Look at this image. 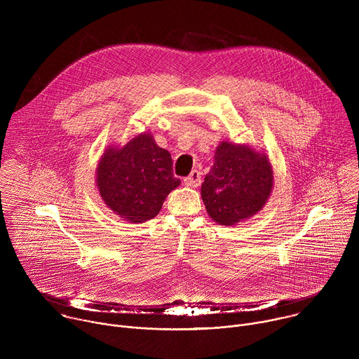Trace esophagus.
<instances>
[{
  "label": "esophagus",
  "mask_w": 359,
  "mask_h": 359,
  "mask_svg": "<svg viewBox=\"0 0 359 359\" xmlns=\"http://www.w3.org/2000/svg\"><path fill=\"white\" fill-rule=\"evenodd\" d=\"M184 183H186L187 186H191V187L200 186V183H201L200 172H198V170H193L187 177H184Z\"/></svg>",
  "instance_id": "esophagus-1"
}]
</instances>
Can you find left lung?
I'll return each mask as SVG.
<instances>
[{"mask_svg": "<svg viewBox=\"0 0 359 359\" xmlns=\"http://www.w3.org/2000/svg\"><path fill=\"white\" fill-rule=\"evenodd\" d=\"M271 189L273 169L267 156L248 146L222 142L201 184V198L213 220L233 226L262 210Z\"/></svg>", "mask_w": 359, "mask_h": 359, "instance_id": "left-lung-1", "label": "left lung"}]
</instances>
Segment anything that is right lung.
I'll return each mask as SVG.
<instances>
[{"instance_id":"1","label":"right lung","mask_w":359,"mask_h":359,"mask_svg":"<svg viewBox=\"0 0 359 359\" xmlns=\"http://www.w3.org/2000/svg\"><path fill=\"white\" fill-rule=\"evenodd\" d=\"M100 197L108 208L130 223L155 217L168 194L180 184L173 161L149 133L133 137L122 149L109 147L96 170Z\"/></svg>"}]
</instances>
